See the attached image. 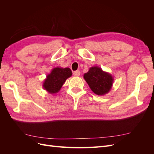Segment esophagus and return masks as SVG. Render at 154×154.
<instances>
[{
  "label": "esophagus",
  "mask_w": 154,
  "mask_h": 154,
  "mask_svg": "<svg viewBox=\"0 0 154 154\" xmlns=\"http://www.w3.org/2000/svg\"><path fill=\"white\" fill-rule=\"evenodd\" d=\"M73 75L74 76H79L80 75V71H79V70H78V71H74V72H73Z\"/></svg>",
  "instance_id": "obj_1"
}]
</instances>
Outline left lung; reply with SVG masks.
I'll return each instance as SVG.
<instances>
[{"label": "left lung", "mask_w": 154, "mask_h": 154, "mask_svg": "<svg viewBox=\"0 0 154 154\" xmlns=\"http://www.w3.org/2000/svg\"><path fill=\"white\" fill-rule=\"evenodd\" d=\"M83 78L92 91L99 96L109 93L114 80L112 74L103 71L97 66L90 67L88 71L84 74Z\"/></svg>", "instance_id": "8db88e82"}]
</instances>
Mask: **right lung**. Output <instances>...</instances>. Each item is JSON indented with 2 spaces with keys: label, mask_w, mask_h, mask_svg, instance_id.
<instances>
[{
  "label": "right lung",
  "mask_w": 154,
  "mask_h": 154,
  "mask_svg": "<svg viewBox=\"0 0 154 154\" xmlns=\"http://www.w3.org/2000/svg\"><path fill=\"white\" fill-rule=\"evenodd\" d=\"M72 74L71 70L69 67H55L46 76L42 84L43 88L51 94H57Z\"/></svg>",
  "instance_id": "add662e5"
}]
</instances>
